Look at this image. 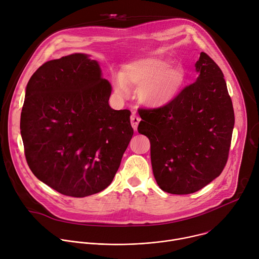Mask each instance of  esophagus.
<instances>
[{"mask_svg": "<svg viewBox=\"0 0 259 259\" xmlns=\"http://www.w3.org/2000/svg\"><path fill=\"white\" fill-rule=\"evenodd\" d=\"M130 120H131L132 128L134 129V131H136V130H137V127H138V124H139V122H140V118L137 117L135 114H133V115L131 116Z\"/></svg>", "mask_w": 259, "mask_h": 259, "instance_id": "esophagus-1", "label": "esophagus"}]
</instances>
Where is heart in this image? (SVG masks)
I'll return each instance as SVG.
<instances>
[{
  "mask_svg": "<svg viewBox=\"0 0 259 259\" xmlns=\"http://www.w3.org/2000/svg\"><path fill=\"white\" fill-rule=\"evenodd\" d=\"M186 84V73L159 56H147L127 64L116 80L117 90L126 95L129 87L139 89L141 102L151 107L171 103Z\"/></svg>",
  "mask_w": 259,
  "mask_h": 259,
  "instance_id": "b5f03b06",
  "label": "heart"
}]
</instances>
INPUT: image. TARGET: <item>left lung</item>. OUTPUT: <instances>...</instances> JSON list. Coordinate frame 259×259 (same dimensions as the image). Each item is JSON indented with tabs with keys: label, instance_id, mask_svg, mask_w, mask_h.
<instances>
[{
	"label": "left lung",
	"instance_id": "8db88e82",
	"mask_svg": "<svg viewBox=\"0 0 259 259\" xmlns=\"http://www.w3.org/2000/svg\"><path fill=\"white\" fill-rule=\"evenodd\" d=\"M195 67L196 82L171 103L139 110L138 132L150 139L156 181L173 195L193 194L220 175L235 125L223 71L204 52Z\"/></svg>",
	"mask_w": 259,
	"mask_h": 259
}]
</instances>
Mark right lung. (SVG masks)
I'll list each match as a JSON object with an SVG mask.
<instances>
[{
  "label": "right lung",
  "mask_w": 259,
  "mask_h": 259,
  "mask_svg": "<svg viewBox=\"0 0 259 259\" xmlns=\"http://www.w3.org/2000/svg\"><path fill=\"white\" fill-rule=\"evenodd\" d=\"M112 85L98 61L75 53L47 61L29 79L20 117L29 169L76 198L112 183L132 138L130 110L108 104Z\"/></svg>",
  "instance_id": "obj_1"
}]
</instances>
